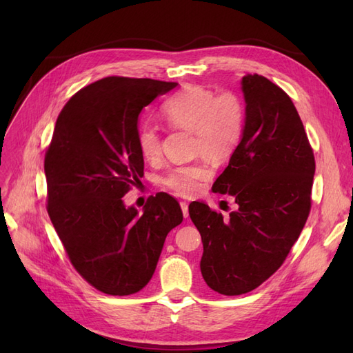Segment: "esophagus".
<instances>
[{
    "instance_id": "34e87169",
    "label": "esophagus",
    "mask_w": 353,
    "mask_h": 353,
    "mask_svg": "<svg viewBox=\"0 0 353 353\" xmlns=\"http://www.w3.org/2000/svg\"><path fill=\"white\" fill-rule=\"evenodd\" d=\"M181 209H183L184 218H187L188 216V203L187 201H181Z\"/></svg>"
}]
</instances>
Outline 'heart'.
I'll use <instances>...</instances> for the list:
<instances>
[{
	"label": "heart",
	"mask_w": 353,
	"mask_h": 353,
	"mask_svg": "<svg viewBox=\"0 0 353 353\" xmlns=\"http://www.w3.org/2000/svg\"><path fill=\"white\" fill-rule=\"evenodd\" d=\"M162 119L170 130L191 132V150L210 159L223 160L236 150L245 126V105L234 91L215 92L205 87H185L170 95L160 108ZM138 148L145 160L162 154V134L153 125L138 131ZM203 156L187 165L170 168L160 179L162 185L179 196L197 194L212 175Z\"/></svg>",
	"instance_id": "heart-1"
}]
</instances>
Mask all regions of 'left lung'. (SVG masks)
<instances>
[{
	"mask_svg": "<svg viewBox=\"0 0 353 353\" xmlns=\"http://www.w3.org/2000/svg\"><path fill=\"white\" fill-rule=\"evenodd\" d=\"M245 126L212 185L236 199L223 218L201 201L188 206L203 241L206 284L221 294L249 293L280 268L311 212L315 157L292 99L258 73L241 81Z\"/></svg>",
	"mask_w": 353,
	"mask_h": 353,
	"instance_id": "1",
	"label": "left lung"
}]
</instances>
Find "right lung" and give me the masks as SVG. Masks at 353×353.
I'll return each instance as SVG.
<instances>
[{"label": "right lung", "mask_w": 353, "mask_h": 353, "mask_svg": "<svg viewBox=\"0 0 353 353\" xmlns=\"http://www.w3.org/2000/svg\"><path fill=\"white\" fill-rule=\"evenodd\" d=\"M176 82L108 77L73 94L46 152L47 210L73 268L112 296L140 292L154 274L168 232L183 222L166 193L143 213L122 197L144 175L138 114Z\"/></svg>", "instance_id": "1"}]
</instances>
